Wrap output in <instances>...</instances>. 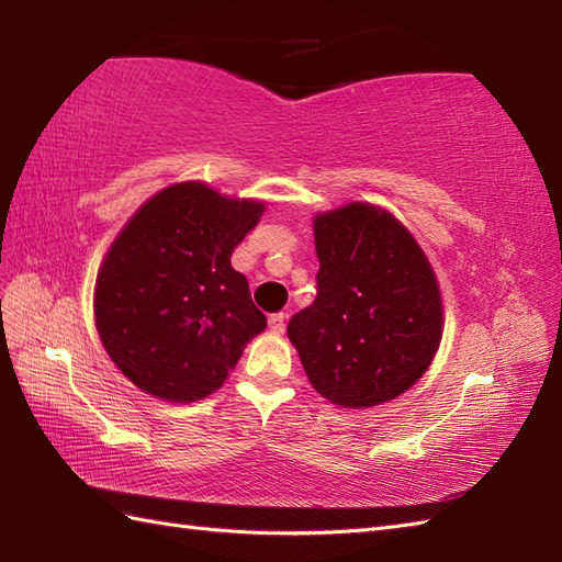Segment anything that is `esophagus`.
<instances>
[{
	"label": "esophagus",
	"instance_id": "obj_1",
	"mask_svg": "<svg viewBox=\"0 0 562 562\" xmlns=\"http://www.w3.org/2000/svg\"><path fill=\"white\" fill-rule=\"evenodd\" d=\"M284 321H288V316H284V314H272L268 318V326H270L274 336H282V333H284Z\"/></svg>",
	"mask_w": 562,
	"mask_h": 562
}]
</instances>
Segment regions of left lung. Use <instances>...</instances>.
I'll use <instances>...</instances> for the list:
<instances>
[{"mask_svg":"<svg viewBox=\"0 0 562 562\" xmlns=\"http://www.w3.org/2000/svg\"><path fill=\"white\" fill-rule=\"evenodd\" d=\"M316 300L290 318L304 372L345 408L408 391L441 338V300L429 260L393 214L367 202L318 214Z\"/></svg>","mask_w":562,"mask_h":562,"instance_id":"8db88e82","label":"left lung"}]
</instances>
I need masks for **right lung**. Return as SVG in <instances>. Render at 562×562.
I'll return each mask as SVG.
<instances>
[{
	"mask_svg": "<svg viewBox=\"0 0 562 562\" xmlns=\"http://www.w3.org/2000/svg\"><path fill=\"white\" fill-rule=\"evenodd\" d=\"M262 202L178 183L137 210L105 256L93 312L105 352L151 396L190 403L217 391L244 345L266 330L232 268Z\"/></svg>",
	"mask_w": 562,
	"mask_h": 562,
	"instance_id": "obj_1",
	"label": "right lung"
}]
</instances>
